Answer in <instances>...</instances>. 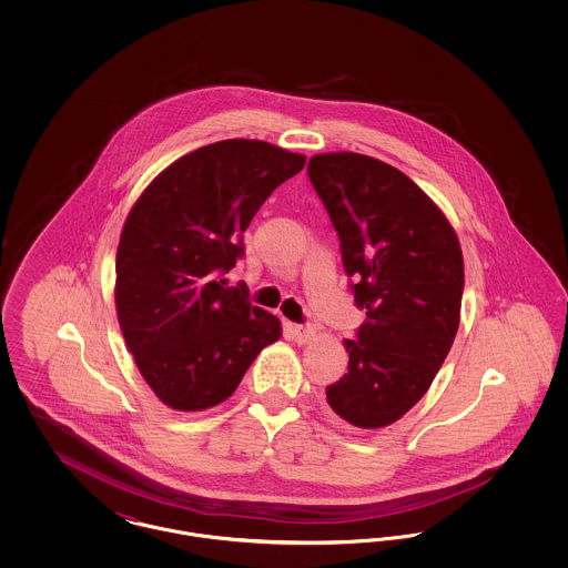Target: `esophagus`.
Instances as JSON below:
<instances>
[{"mask_svg":"<svg viewBox=\"0 0 568 568\" xmlns=\"http://www.w3.org/2000/svg\"><path fill=\"white\" fill-rule=\"evenodd\" d=\"M294 338H296V343L300 345H304V343H308V341H313V336L317 334V324H296L294 327Z\"/></svg>","mask_w":568,"mask_h":568,"instance_id":"34e87169","label":"esophagus"}]
</instances>
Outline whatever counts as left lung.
Listing matches in <instances>:
<instances>
[{
	"instance_id": "obj_1",
	"label": "left lung",
	"mask_w": 568,
	"mask_h": 568,
	"mask_svg": "<svg viewBox=\"0 0 568 568\" xmlns=\"http://www.w3.org/2000/svg\"><path fill=\"white\" fill-rule=\"evenodd\" d=\"M366 322L345 341L347 373L327 405L355 428L400 419L428 392L454 345L464 292L458 236L400 170L359 153L308 162Z\"/></svg>"
}]
</instances>
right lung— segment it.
I'll return each mask as SVG.
<instances>
[{
	"mask_svg": "<svg viewBox=\"0 0 568 568\" xmlns=\"http://www.w3.org/2000/svg\"><path fill=\"white\" fill-rule=\"evenodd\" d=\"M304 155L262 140H221L168 165L135 202L116 248V313L140 375L176 410L234 394L281 336L278 320L221 278L243 232Z\"/></svg>",
	"mask_w": 568,
	"mask_h": 568,
	"instance_id": "right-lung-1",
	"label": "right lung"
}]
</instances>
